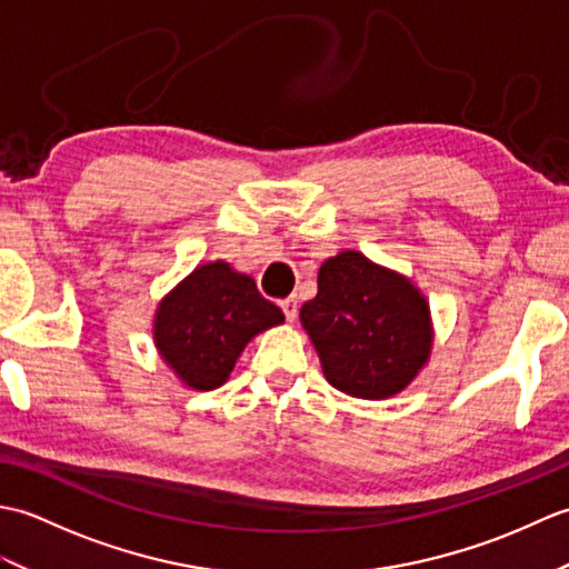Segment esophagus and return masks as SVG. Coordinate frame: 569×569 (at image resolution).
Listing matches in <instances>:
<instances>
[{
	"mask_svg": "<svg viewBox=\"0 0 569 569\" xmlns=\"http://www.w3.org/2000/svg\"><path fill=\"white\" fill-rule=\"evenodd\" d=\"M281 310H283L286 320H288V322H293V320H296V316H298V300H296V298H286V300H281Z\"/></svg>",
	"mask_w": 569,
	"mask_h": 569,
	"instance_id": "obj_1",
	"label": "esophagus"
}]
</instances>
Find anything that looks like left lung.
I'll list each match as a JSON object with an SVG mask.
<instances>
[{
	"mask_svg": "<svg viewBox=\"0 0 569 569\" xmlns=\"http://www.w3.org/2000/svg\"><path fill=\"white\" fill-rule=\"evenodd\" d=\"M300 325L328 383L365 401L401 393L426 369L435 342L420 288L355 249L322 261L318 296L300 308Z\"/></svg>",
	"mask_w": 569,
	"mask_h": 569,
	"instance_id": "obj_1",
	"label": "left lung"
}]
</instances>
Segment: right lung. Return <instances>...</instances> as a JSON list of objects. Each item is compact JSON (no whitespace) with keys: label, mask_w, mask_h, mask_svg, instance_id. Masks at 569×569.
Wrapping results in <instances>:
<instances>
[{"label":"right lung","mask_w":569,"mask_h":569,"mask_svg":"<svg viewBox=\"0 0 569 569\" xmlns=\"http://www.w3.org/2000/svg\"><path fill=\"white\" fill-rule=\"evenodd\" d=\"M283 322L253 278L220 259L198 266L161 298L151 332L156 352L186 389L212 391L253 337Z\"/></svg>","instance_id":"right-lung-1"}]
</instances>
